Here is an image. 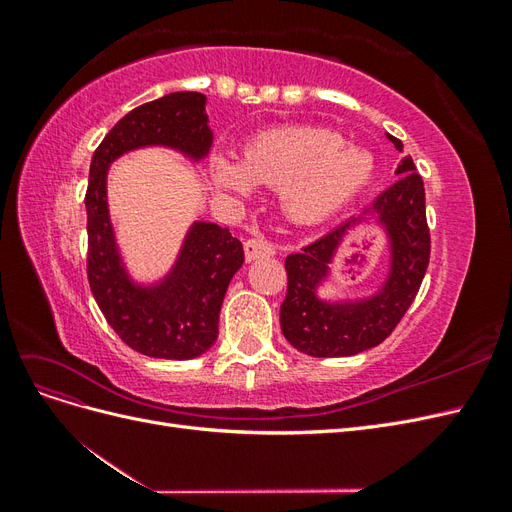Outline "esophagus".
I'll list each match as a JSON object with an SVG mask.
<instances>
[{
  "label": "esophagus",
  "mask_w": 512,
  "mask_h": 512,
  "mask_svg": "<svg viewBox=\"0 0 512 512\" xmlns=\"http://www.w3.org/2000/svg\"><path fill=\"white\" fill-rule=\"evenodd\" d=\"M275 254V245L262 237H252L245 241V258L247 260H256V258H265Z\"/></svg>",
  "instance_id": "34e87169"
}]
</instances>
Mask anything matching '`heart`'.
<instances>
[{"mask_svg": "<svg viewBox=\"0 0 512 512\" xmlns=\"http://www.w3.org/2000/svg\"><path fill=\"white\" fill-rule=\"evenodd\" d=\"M374 173V160L344 138L320 128H286L260 134L245 147L243 160L215 156L213 181L239 198L254 183L282 188L286 211L299 222H318L342 209Z\"/></svg>", "mask_w": 512, "mask_h": 512, "instance_id": "heart-1", "label": "heart"}]
</instances>
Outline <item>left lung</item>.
<instances>
[{
    "instance_id": "8db88e82",
    "label": "left lung",
    "mask_w": 512,
    "mask_h": 512,
    "mask_svg": "<svg viewBox=\"0 0 512 512\" xmlns=\"http://www.w3.org/2000/svg\"><path fill=\"white\" fill-rule=\"evenodd\" d=\"M389 141L404 153L399 138L389 136ZM397 175L391 188L363 211V215L376 211L391 237V273L376 297L350 305L322 303L316 297V286L327 275L335 247L346 230L363 218H352L301 247L299 254L286 256L288 290L280 307V322L284 337L297 350L309 356H352L374 348L395 331L416 299L431 254L425 185L410 156L401 160Z\"/></svg>"
}]
</instances>
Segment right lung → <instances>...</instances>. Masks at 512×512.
<instances>
[{"instance_id": "right-lung-1", "label": "right lung", "mask_w": 512, "mask_h": 512, "mask_svg": "<svg viewBox=\"0 0 512 512\" xmlns=\"http://www.w3.org/2000/svg\"><path fill=\"white\" fill-rule=\"evenodd\" d=\"M211 138L205 96L177 91L119 119L91 158L85 192L89 288L121 342L153 359H194L213 346L226 288L245 260L243 245L228 228L196 222L173 273L156 288L134 286L108 222L106 168L121 153L145 145H168L198 160Z\"/></svg>"}]
</instances>
